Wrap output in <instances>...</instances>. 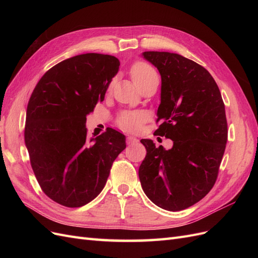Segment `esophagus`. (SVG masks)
<instances>
[{
	"label": "esophagus",
	"instance_id": "obj_1",
	"mask_svg": "<svg viewBox=\"0 0 258 258\" xmlns=\"http://www.w3.org/2000/svg\"><path fill=\"white\" fill-rule=\"evenodd\" d=\"M139 141V140L136 137H132V136H128L127 137V144L131 145V144H135Z\"/></svg>",
	"mask_w": 258,
	"mask_h": 258
}]
</instances>
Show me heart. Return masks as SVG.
<instances>
[{
  "label": "heart",
  "mask_w": 258,
  "mask_h": 258,
  "mask_svg": "<svg viewBox=\"0 0 258 258\" xmlns=\"http://www.w3.org/2000/svg\"><path fill=\"white\" fill-rule=\"evenodd\" d=\"M130 75L134 83L140 88L143 84L150 81L153 77L157 76L155 70L147 64L146 62L138 61L131 67ZM145 120V116L143 113L140 112H124L122 113L118 118V124L120 128L126 131L135 132L140 130L143 121Z\"/></svg>",
  "instance_id": "b5f03b06"
}]
</instances>
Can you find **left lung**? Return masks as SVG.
<instances>
[{"label":"left lung","mask_w":258,"mask_h":258,"mask_svg":"<svg viewBox=\"0 0 258 258\" xmlns=\"http://www.w3.org/2000/svg\"><path fill=\"white\" fill-rule=\"evenodd\" d=\"M161 76L156 136L173 141L166 151L142 139L146 156L139 177L156 206L181 211L212 189L227 143V120L221 91L207 70L178 53L144 51Z\"/></svg>","instance_id":"left-lung-1"}]
</instances>
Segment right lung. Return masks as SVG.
<instances>
[{"instance_id":"add662e5","label":"right lung","mask_w":258,"mask_h":258,"mask_svg":"<svg viewBox=\"0 0 258 258\" xmlns=\"http://www.w3.org/2000/svg\"><path fill=\"white\" fill-rule=\"evenodd\" d=\"M120 62L83 53L46 72L27 107L25 142L42 190L68 208L87 205L102 191L126 137L112 128L88 138L86 116L104 100Z\"/></svg>"}]
</instances>
